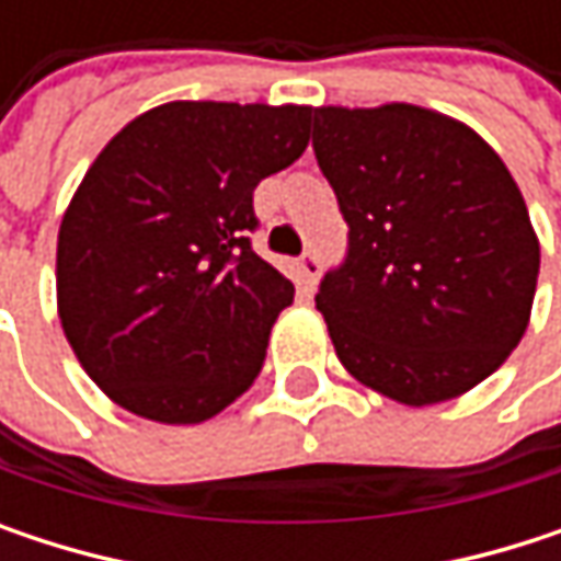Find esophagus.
<instances>
[{
	"mask_svg": "<svg viewBox=\"0 0 561 561\" xmlns=\"http://www.w3.org/2000/svg\"><path fill=\"white\" fill-rule=\"evenodd\" d=\"M298 266H301V282L311 288V285L318 282V276H321V263H318V256H314V253H305Z\"/></svg>",
	"mask_w": 561,
	"mask_h": 561,
	"instance_id": "34e87169",
	"label": "esophagus"
}]
</instances>
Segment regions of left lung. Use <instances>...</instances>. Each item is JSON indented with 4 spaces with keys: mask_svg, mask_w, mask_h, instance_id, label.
<instances>
[{
    "mask_svg": "<svg viewBox=\"0 0 561 561\" xmlns=\"http://www.w3.org/2000/svg\"><path fill=\"white\" fill-rule=\"evenodd\" d=\"M314 159L351 227L314 305L344 370L402 405L488 380L529 324L539 240L504 159L412 106H314Z\"/></svg>",
    "mask_w": 561,
    "mask_h": 561,
    "instance_id": "1",
    "label": "left lung"
}]
</instances>
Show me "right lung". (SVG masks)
Returning <instances> with one entry per match:
<instances>
[{
    "instance_id": "1",
    "label": "right lung",
    "mask_w": 561,
    "mask_h": 561,
    "mask_svg": "<svg viewBox=\"0 0 561 561\" xmlns=\"http://www.w3.org/2000/svg\"><path fill=\"white\" fill-rule=\"evenodd\" d=\"M311 106L174 100L93 159L57 230V318L87 377L162 425L224 412L263 370L295 285L250 247L253 191Z\"/></svg>"
}]
</instances>
